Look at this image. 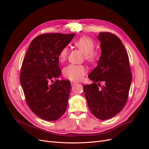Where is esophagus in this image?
<instances>
[{"label": "esophagus", "instance_id": "esophagus-1", "mask_svg": "<svg viewBox=\"0 0 149 149\" xmlns=\"http://www.w3.org/2000/svg\"><path fill=\"white\" fill-rule=\"evenodd\" d=\"M70 83H71V86H74V85H75L76 84H77V83L76 82H75V81H70Z\"/></svg>", "mask_w": 149, "mask_h": 149}]
</instances>
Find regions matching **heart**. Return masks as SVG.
<instances>
[{
  "instance_id": "obj_1",
  "label": "heart",
  "mask_w": 149,
  "mask_h": 149,
  "mask_svg": "<svg viewBox=\"0 0 149 149\" xmlns=\"http://www.w3.org/2000/svg\"><path fill=\"white\" fill-rule=\"evenodd\" d=\"M75 46L84 54V58L90 63H94L98 59L100 52L94 49V42L87 37H82L78 39L74 43ZM68 48L67 47L63 48L58 54V58L63 62L68 57ZM87 69L83 65H69L66 66L63 70V74L66 79L72 81L80 80L82 77L86 74Z\"/></svg>"
}]
</instances>
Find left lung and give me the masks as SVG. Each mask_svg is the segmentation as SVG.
<instances>
[{
	"label": "left lung",
	"instance_id": "1",
	"mask_svg": "<svg viewBox=\"0 0 149 149\" xmlns=\"http://www.w3.org/2000/svg\"><path fill=\"white\" fill-rule=\"evenodd\" d=\"M98 38L101 55L97 66L88 76L93 83L84 85L83 90L91 113L105 120L118 114L126 105L132 75L127 52L120 39L107 32L100 33Z\"/></svg>",
	"mask_w": 149,
	"mask_h": 149
}]
</instances>
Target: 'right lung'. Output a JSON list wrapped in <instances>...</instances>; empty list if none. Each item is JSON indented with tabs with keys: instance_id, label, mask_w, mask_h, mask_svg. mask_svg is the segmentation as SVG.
<instances>
[{
	"instance_id": "right-lung-1",
	"label": "right lung",
	"mask_w": 149,
	"mask_h": 149,
	"mask_svg": "<svg viewBox=\"0 0 149 149\" xmlns=\"http://www.w3.org/2000/svg\"><path fill=\"white\" fill-rule=\"evenodd\" d=\"M74 36V33L38 36L31 42L23 61L20 81L26 103L43 120H57L66 110L71 85L69 81L57 79L61 72L58 54Z\"/></svg>"
}]
</instances>
